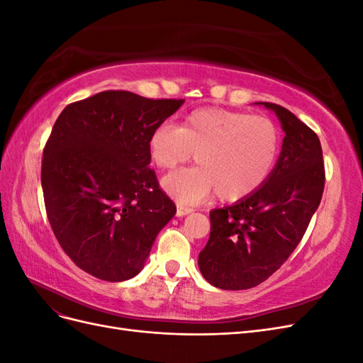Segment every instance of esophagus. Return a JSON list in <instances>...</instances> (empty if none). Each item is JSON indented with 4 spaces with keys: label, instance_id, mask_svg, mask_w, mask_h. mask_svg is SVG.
<instances>
[{
    "label": "esophagus",
    "instance_id": "34e87169",
    "mask_svg": "<svg viewBox=\"0 0 363 363\" xmlns=\"http://www.w3.org/2000/svg\"><path fill=\"white\" fill-rule=\"evenodd\" d=\"M189 213H192V208L191 207L177 204V216H184V215H189Z\"/></svg>",
    "mask_w": 363,
    "mask_h": 363
}]
</instances>
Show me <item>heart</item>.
Returning a JSON list of instances; mask_svg holds the SVG:
<instances>
[{
  "instance_id": "b5f03b06",
  "label": "heart",
  "mask_w": 363,
  "mask_h": 363,
  "mask_svg": "<svg viewBox=\"0 0 363 363\" xmlns=\"http://www.w3.org/2000/svg\"><path fill=\"white\" fill-rule=\"evenodd\" d=\"M280 130L268 116L196 108L180 127L160 124L148 136V155L159 169L169 171L192 159L199 167L172 172L163 188L182 204H196L218 192L235 203L267 183L280 155Z\"/></svg>"
}]
</instances>
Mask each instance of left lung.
I'll list each match as a JSON object with an SVG mask.
<instances>
[{
  "instance_id": "left-lung-1",
  "label": "left lung",
  "mask_w": 363,
  "mask_h": 363,
  "mask_svg": "<svg viewBox=\"0 0 363 363\" xmlns=\"http://www.w3.org/2000/svg\"><path fill=\"white\" fill-rule=\"evenodd\" d=\"M279 116L280 157L259 191L211 212V236L199 256L203 277L225 291L255 288L300 244L321 203L325 183L321 142L288 108L259 103Z\"/></svg>"
}]
</instances>
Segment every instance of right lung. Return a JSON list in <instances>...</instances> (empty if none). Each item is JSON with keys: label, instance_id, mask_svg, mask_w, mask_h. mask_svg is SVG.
Here are the masks:
<instances>
[{"label": "right lung", "instance_id": "add662e5", "mask_svg": "<svg viewBox=\"0 0 363 363\" xmlns=\"http://www.w3.org/2000/svg\"><path fill=\"white\" fill-rule=\"evenodd\" d=\"M183 103L104 91L54 123L42 157L45 211L63 251L91 276L135 277L177 212L150 168L148 136Z\"/></svg>", "mask_w": 363, "mask_h": 363}]
</instances>
